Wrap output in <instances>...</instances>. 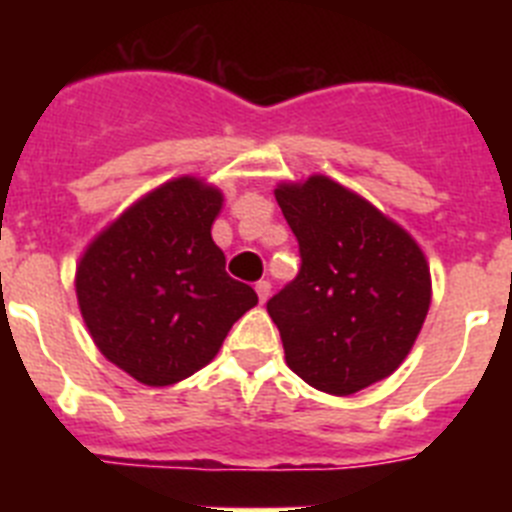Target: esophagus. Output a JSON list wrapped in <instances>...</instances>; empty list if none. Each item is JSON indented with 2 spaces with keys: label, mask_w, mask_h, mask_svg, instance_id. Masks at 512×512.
<instances>
[{
  "label": "esophagus",
  "mask_w": 512,
  "mask_h": 512,
  "mask_svg": "<svg viewBox=\"0 0 512 512\" xmlns=\"http://www.w3.org/2000/svg\"><path fill=\"white\" fill-rule=\"evenodd\" d=\"M256 295H259V302L264 305L266 300H269L271 295V284L266 282V279H261V282H256Z\"/></svg>",
  "instance_id": "1"
}]
</instances>
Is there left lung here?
<instances>
[{
  "mask_svg": "<svg viewBox=\"0 0 512 512\" xmlns=\"http://www.w3.org/2000/svg\"><path fill=\"white\" fill-rule=\"evenodd\" d=\"M300 243L295 282L266 302L297 377L346 397L390 377L431 307L423 248L392 217L330 176L274 189Z\"/></svg>",
  "mask_w": 512,
  "mask_h": 512,
  "instance_id": "8db88e82",
  "label": "left lung"
}]
</instances>
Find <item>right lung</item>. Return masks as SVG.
Segmentation results:
<instances>
[{
  "instance_id": "1",
  "label": "right lung",
  "mask_w": 512,
  "mask_h": 512,
  "mask_svg": "<svg viewBox=\"0 0 512 512\" xmlns=\"http://www.w3.org/2000/svg\"><path fill=\"white\" fill-rule=\"evenodd\" d=\"M223 192L176 176L135 200L76 264V300L94 346L148 387L200 372L259 297L225 274L212 241Z\"/></svg>"
}]
</instances>
